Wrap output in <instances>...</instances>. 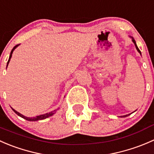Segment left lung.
Wrapping results in <instances>:
<instances>
[{
  "label": "left lung",
  "instance_id": "left-lung-1",
  "mask_svg": "<svg viewBox=\"0 0 154 154\" xmlns=\"http://www.w3.org/2000/svg\"><path fill=\"white\" fill-rule=\"evenodd\" d=\"M132 42H134V44H135V48H136L137 51H138V52H139V53H140V54H141V51H140V50H139V49H138V46H137V45H136V43H135V39H133V38H132ZM128 115H124V116H123V117H124H124H127V116H128Z\"/></svg>",
  "mask_w": 154,
  "mask_h": 154
}]
</instances>
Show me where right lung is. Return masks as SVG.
<instances>
[{"instance_id": "add662e5", "label": "right lung", "mask_w": 154, "mask_h": 154, "mask_svg": "<svg viewBox=\"0 0 154 154\" xmlns=\"http://www.w3.org/2000/svg\"><path fill=\"white\" fill-rule=\"evenodd\" d=\"M18 45H16V46H14V47H13V49H12L11 52H10V58H9V60H8V62H7V66H8V64H9V62H10V58H11V57H12V54H13V51H14V49H15V48H16V47L18 46ZM13 109V112H14L15 113H16V114H17V115H19V116L22 117V118H24V119L27 120V121H39V120H43V119H45V118H48V117H50V116H51V115H54V114L55 113V112H56V111H57V110H54V111H53V112H49V113H46V114H44V115H39V116H36V117H34V118H27V117L24 116V115H22V114H20V113H19V112H16V111L15 110V109Z\"/></svg>"}]
</instances>
